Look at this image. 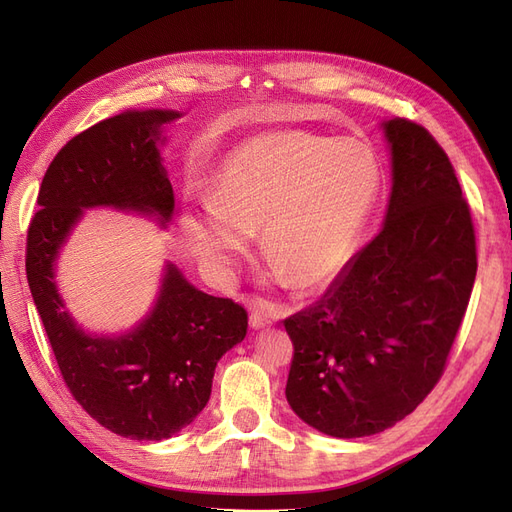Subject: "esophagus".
<instances>
[{
    "instance_id": "34e87169",
    "label": "esophagus",
    "mask_w": 512,
    "mask_h": 512,
    "mask_svg": "<svg viewBox=\"0 0 512 512\" xmlns=\"http://www.w3.org/2000/svg\"><path fill=\"white\" fill-rule=\"evenodd\" d=\"M275 320H273V316L267 312L265 307H254L252 309V314H250V327L252 329H267V327H271Z\"/></svg>"
}]
</instances>
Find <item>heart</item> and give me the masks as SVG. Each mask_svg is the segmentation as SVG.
Listing matches in <instances>:
<instances>
[{"label": "heart", "mask_w": 512, "mask_h": 512, "mask_svg": "<svg viewBox=\"0 0 512 512\" xmlns=\"http://www.w3.org/2000/svg\"><path fill=\"white\" fill-rule=\"evenodd\" d=\"M380 190L382 168L365 143L312 132L258 136L222 162L209 203L181 222L183 243L226 280L258 230L271 280L314 288L346 269Z\"/></svg>", "instance_id": "obj_1"}]
</instances>
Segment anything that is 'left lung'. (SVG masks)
<instances>
[{"label":"left lung","instance_id":"obj_1","mask_svg":"<svg viewBox=\"0 0 512 512\" xmlns=\"http://www.w3.org/2000/svg\"><path fill=\"white\" fill-rule=\"evenodd\" d=\"M391 196L376 239L329 290L284 320L286 399L333 438L374 436L440 380L476 277V239L451 160L418 123H380Z\"/></svg>","mask_w":512,"mask_h":512}]
</instances>
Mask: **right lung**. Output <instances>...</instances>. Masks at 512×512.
I'll use <instances>...</instances> for the list:
<instances>
[{
	"label": "right lung",
	"instance_id": "add662e5",
	"mask_svg": "<svg viewBox=\"0 0 512 512\" xmlns=\"http://www.w3.org/2000/svg\"><path fill=\"white\" fill-rule=\"evenodd\" d=\"M181 115L126 111L74 136L46 170L27 232V284L61 376L91 418L130 440H166L203 412L215 365L247 333V312L198 290L168 260L156 303L136 327L89 333L61 299L57 258L85 209L170 224L175 194L160 147Z\"/></svg>",
	"mask_w": 512,
	"mask_h": 512
}]
</instances>
